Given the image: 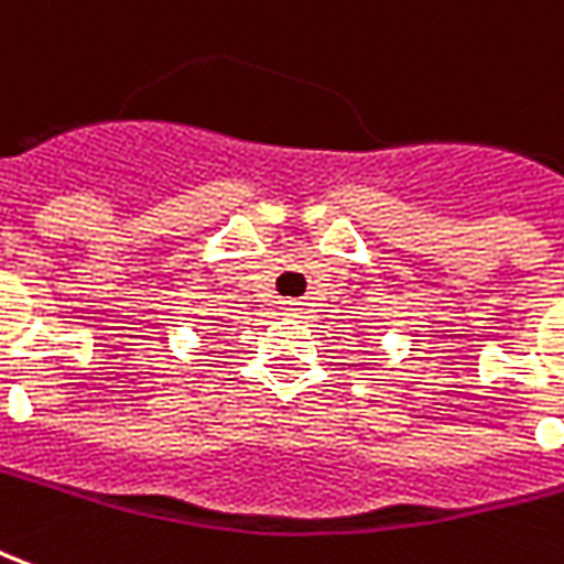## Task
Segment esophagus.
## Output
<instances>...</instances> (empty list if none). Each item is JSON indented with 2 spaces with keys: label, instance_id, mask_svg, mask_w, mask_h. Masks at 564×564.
Segmentation results:
<instances>
[{
  "label": "esophagus",
  "instance_id": "1",
  "mask_svg": "<svg viewBox=\"0 0 564 564\" xmlns=\"http://www.w3.org/2000/svg\"><path fill=\"white\" fill-rule=\"evenodd\" d=\"M283 308H286V314H293V317L302 314V305H299V302H283Z\"/></svg>",
  "mask_w": 564,
  "mask_h": 564
}]
</instances>
